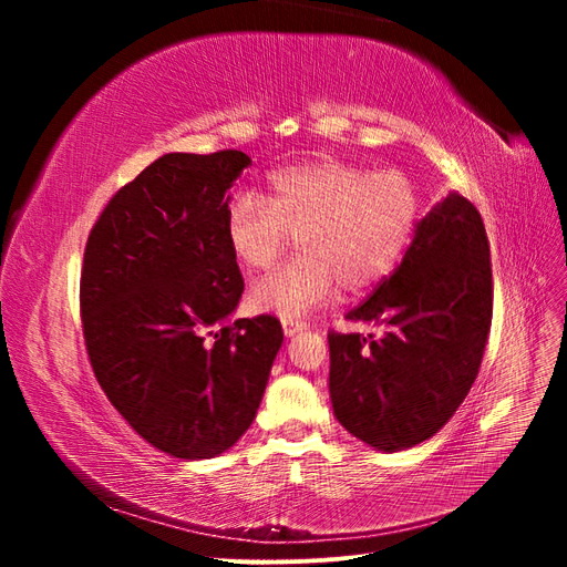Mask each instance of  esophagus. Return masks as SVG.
Returning a JSON list of instances; mask_svg holds the SVG:
<instances>
[{"instance_id":"1","label":"esophagus","mask_w":567,"mask_h":567,"mask_svg":"<svg viewBox=\"0 0 567 567\" xmlns=\"http://www.w3.org/2000/svg\"><path fill=\"white\" fill-rule=\"evenodd\" d=\"M281 323H284V333H286V336H296V333H300V331L307 329L305 321L293 319V317H284Z\"/></svg>"}]
</instances>
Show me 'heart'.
Masks as SVG:
<instances>
[{
    "label": "heart",
    "mask_w": 567,
    "mask_h": 567,
    "mask_svg": "<svg viewBox=\"0 0 567 567\" xmlns=\"http://www.w3.org/2000/svg\"><path fill=\"white\" fill-rule=\"evenodd\" d=\"M421 192L400 169L371 173L321 158L277 169L267 194L227 203V241L238 262L267 269L298 236L300 255L250 288L260 312L300 317L342 286L359 293L398 265L421 219Z\"/></svg>",
    "instance_id": "b5f03b06"
}]
</instances>
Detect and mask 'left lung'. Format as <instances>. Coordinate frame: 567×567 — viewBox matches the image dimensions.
I'll list each match as a JSON object with an SVG mask.
<instances>
[{
  "label": "left lung",
  "mask_w": 567,
  "mask_h": 567,
  "mask_svg": "<svg viewBox=\"0 0 567 567\" xmlns=\"http://www.w3.org/2000/svg\"><path fill=\"white\" fill-rule=\"evenodd\" d=\"M492 296L483 217L450 194L419 221L402 265L348 312L388 333L329 331V390L340 425L383 452L433 437L480 371Z\"/></svg>",
  "instance_id": "left-lung-1"
}]
</instances>
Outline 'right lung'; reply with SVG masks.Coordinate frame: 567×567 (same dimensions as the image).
Listing matches in <instances>:
<instances>
[{
    "mask_svg": "<svg viewBox=\"0 0 567 567\" xmlns=\"http://www.w3.org/2000/svg\"><path fill=\"white\" fill-rule=\"evenodd\" d=\"M241 151L165 153L109 200L80 274L82 333L99 385L153 447L213 458L262 402L284 331L271 315L227 317L244 277L227 203Z\"/></svg>",
    "mask_w": 567,
    "mask_h": 567,
    "instance_id": "add662e5",
    "label": "right lung"
}]
</instances>
